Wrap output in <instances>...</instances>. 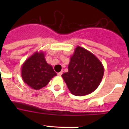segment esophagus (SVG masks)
<instances>
[{
  "instance_id": "esophagus-1",
  "label": "esophagus",
  "mask_w": 129,
  "mask_h": 129,
  "mask_svg": "<svg viewBox=\"0 0 129 129\" xmlns=\"http://www.w3.org/2000/svg\"><path fill=\"white\" fill-rule=\"evenodd\" d=\"M62 72H62V71L60 72H59V73H58V74H57V75H58V76H61V75L62 74Z\"/></svg>"
}]
</instances>
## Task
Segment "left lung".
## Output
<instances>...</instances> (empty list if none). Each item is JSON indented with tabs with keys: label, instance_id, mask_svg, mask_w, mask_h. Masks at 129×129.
<instances>
[{
	"label": "left lung",
	"instance_id": "left-lung-1",
	"mask_svg": "<svg viewBox=\"0 0 129 129\" xmlns=\"http://www.w3.org/2000/svg\"><path fill=\"white\" fill-rule=\"evenodd\" d=\"M104 74V67L99 59L84 48L77 46L70 57L68 72L62 75L73 95L83 96L98 87Z\"/></svg>",
	"mask_w": 129,
	"mask_h": 129
}]
</instances>
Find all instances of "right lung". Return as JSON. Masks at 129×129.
<instances>
[{
  "instance_id": "1",
  "label": "right lung",
  "mask_w": 129,
  "mask_h": 129,
  "mask_svg": "<svg viewBox=\"0 0 129 129\" xmlns=\"http://www.w3.org/2000/svg\"><path fill=\"white\" fill-rule=\"evenodd\" d=\"M57 74L52 66L47 63L43 52H36L26 59L21 67V76L24 82L35 90L48 85Z\"/></svg>"
}]
</instances>
